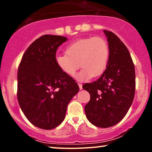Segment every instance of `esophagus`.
I'll return each instance as SVG.
<instances>
[{"instance_id": "obj_1", "label": "esophagus", "mask_w": 152, "mask_h": 152, "mask_svg": "<svg viewBox=\"0 0 152 152\" xmlns=\"http://www.w3.org/2000/svg\"><path fill=\"white\" fill-rule=\"evenodd\" d=\"M78 86H79V87H80V90H82V84H80V83H78Z\"/></svg>"}]
</instances>
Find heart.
Listing matches in <instances>:
<instances>
[{"label": "heart", "instance_id": "b5f03b06", "mask_svg": "<svg viewBox=\"0 0 152 152\" xmlns=\"http://www.w3.org/2000/svg\"><path fill=\"white\" fill-rule=\"evenodd\" d=\"M66 54H57L55 62L64 74L73 76L80 66L83 68L75 79L86 82L92 77H97L104 72L109 59V47L101 37H88L70 43Z\"/></svg>", "mask_w": 152, "mask_h": 152}]
</instances>
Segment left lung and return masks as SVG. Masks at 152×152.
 I'll use <instances>...</instances> for the list:
<instances>
[{"label": "left lung", "mask_w": 152, "mask_h": 152, "mask_svg": "<svg viewBox=\"0 0 152 152\" xmlns=\"http://www.w3.org/2000/svg\"><path fill=\"white\" fill-rule=\"evenodd\" d=\"M109 47L107 68L97 81L82 88L90 93L85 106L87 119L93 125L107 128L121 121L134 98L136 73L127 48L114 34L104 30Z\"/></svg>", "instance_id": "obj_1"}]
</instances>
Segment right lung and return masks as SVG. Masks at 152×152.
Listing matches in <instances>:
<instances>
[{
  "label": "right lung",
  "mask_w": 152,
  "mask_h": 152,
  "mask_svg": "<svg viewBox=\"0 0 152 152\" xmlns=\"http://www.w3.org/2000/svg\"><path fill=\"white\" fill-rule=\"evenodd\" d=\"M65 37L45 34L25 52L18 70L17 98L29 121L42 129H53L63 122L67 106L80 88L55 62L58 47Z\"/></svg>",
  "instance_id": "1"
}]
</instances>
